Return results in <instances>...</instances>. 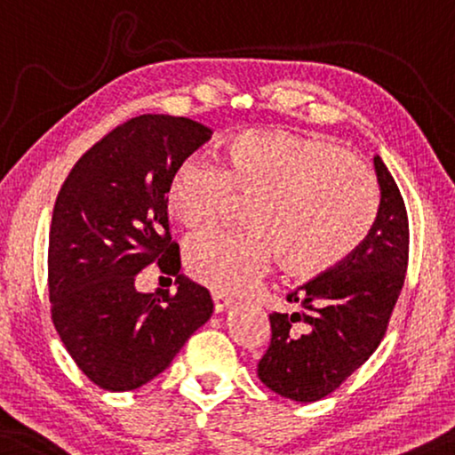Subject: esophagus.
Instances as JSON below:
<instances>
[{"mask_svg": "<svg viewBox=\"0 0 455 455\" xmlns=\"http://www.w3.org/2000/svg\"><path fill=\"white\" fill-rule=\"evenodd\" d=\"M212 301H214V312L216 314L227 312L233 304V299L227 298V295H222V293H212Z\"/></svg>", "mask_w": 455, "mask_h": 455, "instance_id": "esophagus-1", "label": "esophagus"}]
</instances>
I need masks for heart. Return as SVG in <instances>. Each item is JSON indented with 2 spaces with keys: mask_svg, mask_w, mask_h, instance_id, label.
Segmentation results:
<instances>
[{
  "mask_svg": "<svg viewBox=\"0 0 455 455\" xmlns=\"http://www.w3.org/2000/svg\"><path fill=\"white\" fill-rule=\"evenodd\" d=\"M235 196L251 197V231L208 228L187 241L185 266L220 293H247L278 253L295 276L324 275L368 237L379 214V187L364 162L316 135L241 132L218 164L187 157L168 180L166 208L180 227L197 228Z\"/></svg>",
  "mask_w": 455,
  "mask_h": 455,
  "instance_id": "obj_1",
  "label": "heart"
}]
</instances>
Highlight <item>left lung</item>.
Wrapping results in <instances>:
<instances>
[{"label":"left lung","mask_w":455,"mask_h":455,"mask_svg":"<svg viewBox=\"0 0 455 455\" xmlns=\"http://www.w3.org/2000/svg\"><path fill=\"white\" fill-rule=\"evenodd\" d=\"M380 204L368 237L351 256L287 295L293 314H270V345L258 377L293 402H318L374 354L408 268V212L397 183L374 156ZM302 332L297 329V323Z\"/></svg>","instance_id":"1"}]
</instances>
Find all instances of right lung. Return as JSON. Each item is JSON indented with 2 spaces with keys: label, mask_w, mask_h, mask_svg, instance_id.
Returning a JSON list of instances; mask_svg holds the SVG:
<instances>
[{
  "label": "right lung",
  "mask_w": 455,
  "mask_h": 455,
  "mask_svg": "<svg viewBox=\"0 0 455 455\" xmlns=\"http://www.w3.org/2000/svg\"><path fill=\"white\" fill-rule=\"evenodd\" d=\"M191 118L143 114L95 143L72 168L50 228L52 320L76 366L106 391L164 372L214 310L210 291L180 275L166 187L208 141ZM157 263L178 293L141 294L134 276Z\"/></svg>",
  "instance_id": "1"
}]
</instances>
